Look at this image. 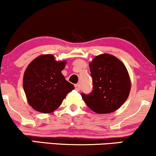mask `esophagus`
Instances as JSON below:
<instances>
[{
  "label": "esophagus",
  "mask_w": 156,
  "mask_h": 156,
  "mask_svg": "<svg viewBox=\"0 0 156 156\" xmlns=\"http://www.w3.org/2000/svg\"><path fill=\"white\" fill-rule=\"evenodd\" d=\"M75 88H76L77 91H79L80 90V85H79V84H76V85H75Z\"/></svg>",
  "instance_id": "34e87169"
}]
</instances>
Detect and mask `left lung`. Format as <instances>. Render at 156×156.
Segmentation results:
<instances>
[{"mask_svg":"<svg viewBox=\"0 0 156 156\" xmlns=\"http://www.w3.org/2000/svg\"><path fill=\"white\" fill-rule=\"evenodd\" d=\"M93 89L89 94L82 93L83 101L98 114L117 110L129 95L130 76L125 64L111 54L97 55L89 63Z\"/></svg>","mask_w":156,"mask_h":156,"instance_id":"8db88e82","label":"left lung"}]
</instances>
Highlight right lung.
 <instances>
[{"instance_id": "obj_1", "label": "right lung", "mask_w": 156, "mask_h": 156, "mask_svg": "<svg viewBox=\"0 0 156 156\" xmlns=\"http://www.w3.org/2000/svg\"><path fill=\"white\" fill-rule=\"evenodd\" d=\"M65 64V61L57 62L51 54L39 55L28 64L23 76V89L28 104L34 110L53 112L75 89L62 73Z\"/></svg>"}]
</instances>
